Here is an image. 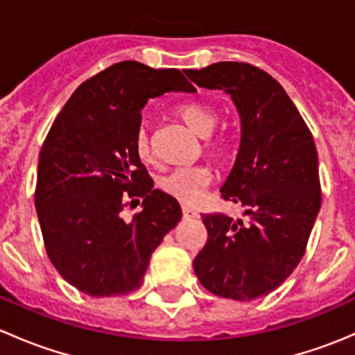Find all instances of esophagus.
<instances>
[{
	"instance_id": "obj_1",
	"label": "esophagus",
	"mask_w": 355,
	"mask_h": 355,
	"mask_svg": "<svg viewBox=\"0 0 355 355\" xmlns=\"http://www.w3.org/2000/svg\"><path fill=\"white\" fill-rule=\"evenodd\" d=\"M182 214H184V218L185 220H192V218H198L199 214L196 213L194 209H191V207H182Z\"/></svg>"
}]
</instances>
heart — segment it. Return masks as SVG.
<instances>
[{
	"label": "heart",
	"instance_id": "obj_1",
	"mask_svg": "<svg viewBox=\"0 0 355 355\" xmlns=\"http://www.w3.org/2000/svg\"><path fill=\"white\" fill-rule=\"evenodd\" d=\"M180 116L184 118L185 123L200 135L206 137L204 141V149L209 156L220 157L225 153V142L221 139L209 137L218 127L220 116L211 106L200 105V103H189V105L180 106L178 110ZM135 155L144 163H151L155 161V148H153V139L149 134L148 127L141 125L135 134L134 141ZM211 171L207 166H184V168H175V170L168 171L163 177L157 180V187L170 198L177 199L182 204H194L198 202L200 194L207 184L211 182Z\"/></svg>",
	"mask_w": 355,
	"mask_h": 355
}]
</instances>
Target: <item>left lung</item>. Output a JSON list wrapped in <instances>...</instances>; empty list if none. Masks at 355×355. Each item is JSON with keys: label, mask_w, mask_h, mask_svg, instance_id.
<instances>
[{"label": "left lung", "mask_w": 355, "mask_h": 355, "mask_svg": "<svg viewBox=\"0 0 355 355\" xmlns=\"http://www.w3.org/2000/svg\"><path fill=\"white\" fill-rule=\"evenodd\" d=\"M185 75L230 94L241 114V148L220 191L247 214V221L202 214L207 242L194 271L204 288L225 299L268 295L300 263L320 213L314 139L285 89L261 68L220 62Z\"/></svg>", "instance_id": "obj_1"}]
</instances>
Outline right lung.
<instances>
[{
  "label": "right lung",
  "instance_id": "right-lung-1",
  "mask_svg": "<svg viewBox=\"0 0 355 355\" xmlns=\"http://www.w3.org/2000/svg\"><path fill=\"white\" fill-rule=\"evenodd\" d=\"M170 91L196 89L177 68L114 63L75 89L39 153L35 211L46 252L87 295L141 287L151 254L180 221V204L153 189L134 148L146 103ZM135 197L143 211L125 222L121 211Z\"/></svg>",
  "mask_w": 355,
  "mask_h": 355
}]
</instances>
